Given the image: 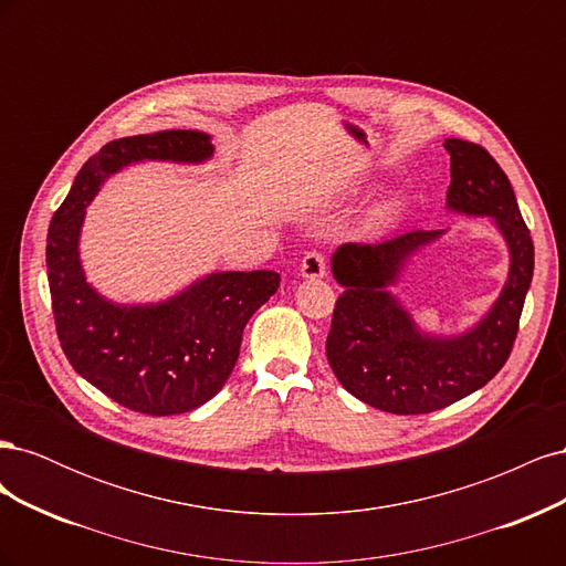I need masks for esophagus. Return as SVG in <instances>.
Instances as JSON below:
<instances>
[{"instance_id":"obj_1","label":"esophagus","mask_w":566,"mask_h":566,"mask_svg":"<svg viewBox=\"0 0 566 566\" xmlns=\"http://www.w3.org/2000/svg\"><path fill=\"white\" fill-rule=\"evenodd\" d=\"M325 269L328 266H325V256L321 252H306L302 264H300V276L316 281V279L325 276Z\"/></svg>"}]
</instances>
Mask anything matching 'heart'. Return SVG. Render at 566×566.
<instances>
[{
  "label": "heart",
  "instance_id": "1",
  "mask_svg": "<svg viewBox=\"0 0 566 566\" xmlns=\"http://www.w3.org/2000/svg\"><path fill=\"white\" fill-rule=\"evenodd\" d=\"M394 217H397V205L387 202V205H382V208L375 210V224L387 227V224H391Z\"/></svg>",
  "mask_w": 566,
  "mask_h": 566
}]
</instances>
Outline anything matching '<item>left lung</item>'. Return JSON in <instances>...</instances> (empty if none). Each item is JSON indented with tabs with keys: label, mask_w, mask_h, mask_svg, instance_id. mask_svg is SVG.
Returning <instances> with one entry per match:
<instances>
[{
	"label": "left lung",
	"mask_w": 566,
	"mask_h": 566,
	"mask_svg": "<svg viewBox=\"0 0 566 566\" xmlns=\"http://www.w3.org/2000/svg\"><path fill=\"white\" fill-rule=\"evenodd\" d=\"M443 148L451 156L447 210L489 217L510 254L501 293L479 321L453 335L422 331L391 293L410 260L449 229L345 243L331 256L333 279L345 287L325 339L331 368L352 397L397 416L432 413L484 387L507 361L534 279V243L499 163L462 139H447Z\"/></svg>",
	"instance_id": "8db88e82"
}]
</instances>
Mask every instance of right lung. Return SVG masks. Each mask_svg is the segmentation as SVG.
I'll list each match as a JSON object with an SVG mask.
<instances>
[{"instance_id": "right-lung-1", "label": "right lung", "mask_w": 566, "mask_h": 566, "mask_svg": "<svg viewBox=\"0 0 566 566\" xmlns=\"http://www.w3.org/2000/svg\"><path fill=\"white\" fill-rule=\"evenodd\" d=\"M212 156V136L196 129L115 139L84 163L51 219L46 276L61 347L84 380L136 413L177 416L210 401L238 361L243 328L281 276L212 271L160 302H115L84 273V214L101 186L129 165H202Z\"/></svg>"}]
</instances>
